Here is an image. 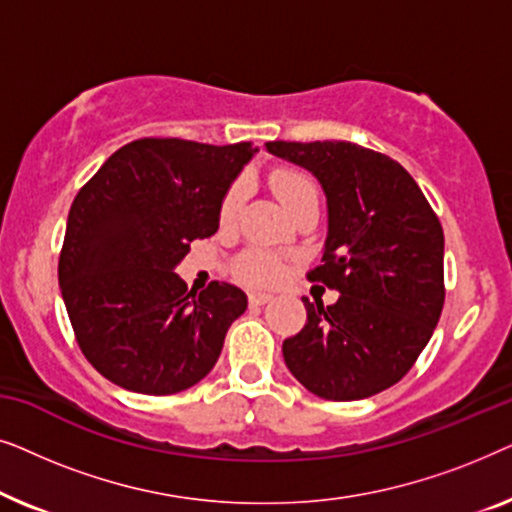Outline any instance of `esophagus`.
I'll return each mask as SVG.
<instances>
[{
  "mask_svg": "<svg viewBox=\"0 0 512 512\" xmlns=\"http://www.w3.org/2000/svg\"><path fill=\"white\" fill-rule=\"evenodd\" d=\"M272 296L270 293H249V305H265L270 303Z\"/></svg>",
  "mask_w": 512,
  "mask_h": 512,
  "instance_id": "1",
  "label": "esophagus"
}]
</instances>
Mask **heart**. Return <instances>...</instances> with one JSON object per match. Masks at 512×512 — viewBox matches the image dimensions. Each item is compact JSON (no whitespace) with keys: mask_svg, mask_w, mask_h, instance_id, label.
Returning a JSON list of instances; mask_svg holds the SVG:
<instances>
[{"mask_svg":"<svg viewBox=\"0 0 512 512\" xmlns=\"http://www.w3.org/2000/svg\"><path fill=\"white\" fill-rule=\"evenodd\" d=\"M270 186L289 212L298 205V202L310 198V195H317V184H314L310 174L293 170V167H282V170L272 172ZM244 195H247V186H244V181H235V184H230L228 191L223 193V200L219 207V221L223 226H230V223L240 216ZM233 272L242 284L258 286V289H261V286L277 284L279 279H282L284 268H282V261H279L275 254H270V251L247 249L235 258Z\"/></svg>","mask_w":512,"mask_h":512,"instance_id":"b5f03b06","label":"heart"}]
</instances>
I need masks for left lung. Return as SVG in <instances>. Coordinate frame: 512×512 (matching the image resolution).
<instances>
[{"instance_id":"left-lung-1","label":"left lung","mask_w":512,"mask_h":512,"mask_svg":"<svg viewBox=\"0 0 512 512\" xmlns=\"http://www.w3.org/2000/svg\"><path fill=\"white\" fill-rule=\"evenodd\" d=\"M272 156L319 179L328 237L310 282L335 305L303 298L307 324L282 345L293 377L326 401H359L403 380L445 303V237L405 167L352 142H268Z\"/></svg>"}]
</instances>
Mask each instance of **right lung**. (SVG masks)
I'll return each mask as SVG.
<instances>
[{
	"instance_id": "obj_1",
	"label": "right lung",
	"mask_w": 512,
	"mask_h": 512,
	"mask_svg": "<svg viewBox=\"0 0 512 512\" xmlns=\"http://www.w3.org/2000/svg\"><path fill=\"white\" fill-rule=\"evenodd\" d=\"M258 149L144 137L107 158L76 193L58 279L81 352L118 387L170 396L198 384L247 310L244 291L193 293L177 268L219 230L223 193Z\"/></svg>"
}]
</instances>
